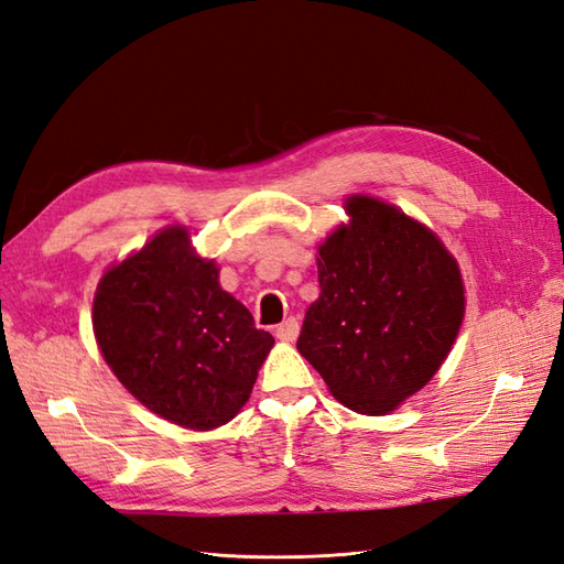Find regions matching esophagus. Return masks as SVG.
I'll use <instances>...</instances> for the list:
<instances>
[{
	"instance_id": "esophagus-1",
	"label": "esophagus",
	"mask_w": 564,
	"mask_h": 564,
	"mask_svg": "<svg viewBox=\"0 0 564 564\" xmlns=\"http://www.w3.org/2000/svg\"><path fill=\"white\" fill-rule=\"evenodd\" d=\"M300 336V324L297 319H285L279 328H276V338L283 343H295Z\"/></svg>"
}]
</instances>
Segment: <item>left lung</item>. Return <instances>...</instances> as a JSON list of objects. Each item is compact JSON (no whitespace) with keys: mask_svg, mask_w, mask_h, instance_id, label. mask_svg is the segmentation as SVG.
Here are the masks:
<instances>
[{"mask_svg":"<svg viewBox=\"0 0 564 564\" xmlns=\"http://www.w3.org/2000/svg\"><path fill=\"white\" fill-rule=\"evenodd\" d=\"M348 221L316 245L322 293L297 350L328 393L383 416L436 377L465 319L457 259L433 230L381 197L343 199Z\"/></svg>","mask_w":564,"mask_h":564,"instance_id":"1","label":"left lung"}]
</instances>
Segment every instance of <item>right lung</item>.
Listing matches in <instances>:
<instances>
[{"instance_id": "obj_1", "label": "right lung", "mask_w": 564, "mask_h": 564, "mask_svg": "<svg viewBox=\"0 0 564 564\" xmlns=\"http://www.w3.org/2000/svg\"><path fill=\"white\" fill-rule=\"evenodd\" d=\"M97 348L113 377L162 420L212 431L250 400L273 348L267 330L219 283L191 228H159L102 273L93 300Z\"/></svg>"}]
</instances>
